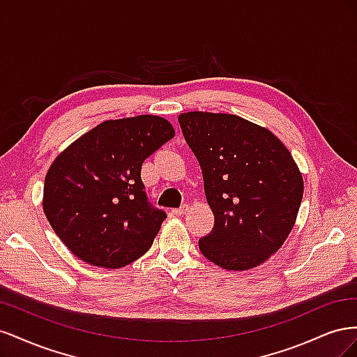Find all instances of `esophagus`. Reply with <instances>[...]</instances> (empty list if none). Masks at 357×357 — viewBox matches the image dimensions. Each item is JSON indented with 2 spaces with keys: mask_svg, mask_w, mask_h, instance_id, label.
<instances>
[{
  "mask_svg": "<svg viewBox=\"0 0 357 357\" xmlns=\"http://www.w3.org/2000/svg\"><path fill=\"white\" fill-rule=\"evenodd\" d=\"M189 211V205H181L180 208H176V210H172V213L174 214H177V215H183V214H186Z\"/></svg>",
  "mask_w": 357,
  "mask_h": 357,
  "instance_id": "1",
  "label": "esophagus"
}]
</instances>
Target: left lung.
<instances>
[{
  "mask_svg": "<svg viewBox=\"0 0 357 357\" xmlns=\"http://www.w3.org/2000/svg\"><path fill=\"white\" fill-rule=\"evenodd\" d=\"M178 122L201 165L214 214L199 250L228 271L264 264L296 222L304 195L296 162L269 129L240 116L189 112Z\"/></svg>",
  "mask_w": 357,
  "mask_h": 357,
  "instance_id": "8db88e82",
  "label": "left lung"
}]
</instances>
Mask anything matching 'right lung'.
Here are the masks:
<instances>
[{
	"label": "right lung",
	"instance_id": "add662e5",
	"mask_svg": "<svg viewBox=\"0 0 357 357\" xmlns=\"http://www.w3.org/2000/svg\"><path fill=\"white\" fill-rule=\"evenodd\" d=\"M174 135L160 116L105 121L52 162L43 210L73 255L116 269L152 247L167 214L149 204L142 165Z\"/></svg>",
	"mask_w": 357,
	"mask_h": 357
}]
</instances>
